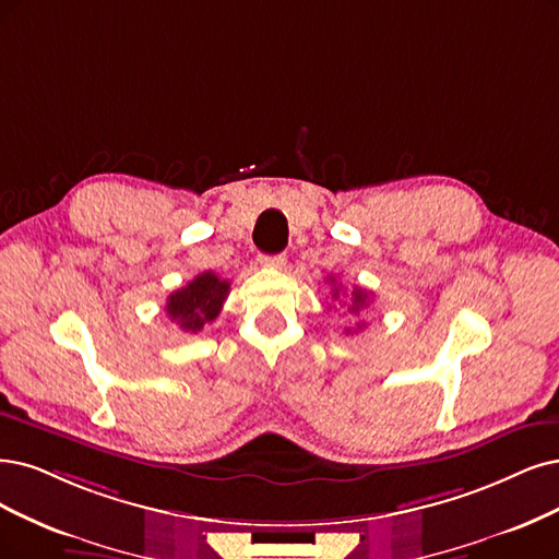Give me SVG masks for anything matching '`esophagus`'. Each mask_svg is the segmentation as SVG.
<instances>
[{
    "instance_id": "1",
    "label": "esophagus",
    "mask_w": 559,
    "mask_h": 559,
    "mask_svg": "<svg viewBox=\"0 0 559 559\" xmlns=\"http://www.w3.org/2000/svg\"><path fill=\"white\" fill-rule=\"evenodd\" d=\"M260 262L264 266H274V269H283L285 262H287V255L285 253H276V255H260Z\"/></svg>"
}]
</instances>
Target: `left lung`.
Segmentation results:
<instances>
[{
    "label": "left lung",
    "instance_id": "left-lung-1",
    "mask_svg": "<svg viewBox=\"0 0 559 559\" xmlns=\"http://www.w3.org/2000/svg\"><path fill=\"white\" fill-rule=\"evenodd\" d=\"M329 281L334 283V278H329ZM332 297L338 299V287H334ZM368 304H370V295H368L366 290H361V287H355V290H353V299H349V304H347V313H349V316H361V313L366 311ZM345 332L349 334V329H345Z\"/></svg>",
    "mask_w": 559,
    "mask_h": 559
}]
</instances>
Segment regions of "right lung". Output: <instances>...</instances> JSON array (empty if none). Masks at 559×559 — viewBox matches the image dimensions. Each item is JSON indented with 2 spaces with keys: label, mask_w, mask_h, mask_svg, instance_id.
I'll return each instance as SVG.
<instances>
[{
  "label": "right lung",
  "mask_w": 559,
  "mask_h": 559,
  "mask_svg": "<svg viewBox=\"0 0 559 559\" xmlns=\"http://www.w3.org/2000/svg\"><path fill=\"white\" fill-rule=\"evenodd\" d=\"M230 295V281L214 272H202L191 283L175 290L165 304V313L186 334H198L218 318L223 301Z\"/></svg>",
  "instance_id": "right-lung-1"
}]
</instances>
